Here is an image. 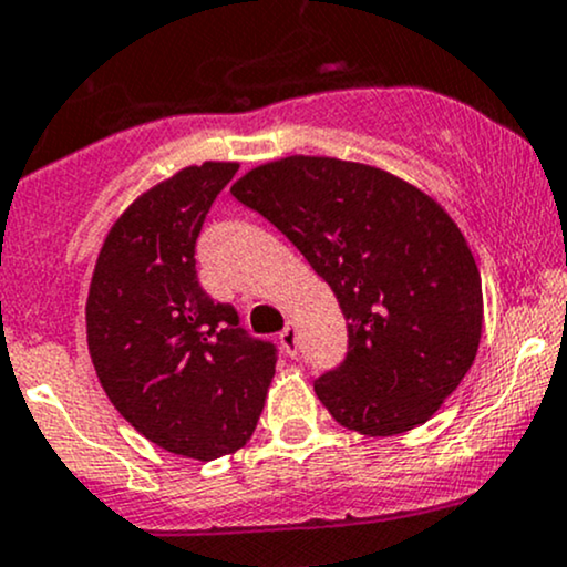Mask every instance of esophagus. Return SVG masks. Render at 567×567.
Returning a JSON list of instances; mask_svg holds the SVG:
<instances>
[{
  "mask_svg": "<svg viewBox=\"0 0 567 567\" xmlns=\"http://www.w3.org/2000/svg\"><path fill=\"white\" fill-rule=\"evenodd\" d=\"M279 343H282V349L288 351V354H296V347H298L296 324H292V322L285 324V330H282V333H279Z\"/></svg>",
  "mask_w": 567,
  "mask_h": 567,
  "instance_id": "34e87169",
  "label": "esophagus"
}]
</instances>
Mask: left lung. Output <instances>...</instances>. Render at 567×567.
<instances>
[{
    "label": "left lung",
    "mask_w": 567,
    "mask_h": 567,
    "mask_svg": "<svg viewBox=\"0 0 567 567\" xmlns=\"http://www.w3.org/2000/svg\"><path fill=\"white\" fill-rule=\"evenodd\" d=\"M231 194L301 250L347 317V360L315 381L330 415L368 437L426 424L483 336V279L445 207L381 167L303 154L252 167Z\"/></svg>",
    "instance_id": "8db88e82"
}]
</instances>
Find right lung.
<instances>
[{
	"mask_svg": "<svg viewBox=\"0 0 567 567\" xmlns=\"http://www.w3.org/2000/svg\"><path fill=\"white\" fill-rule=\"evenodd\" d=\"M237 162H202L143 192L114 220L90 279L87 349L135 432L167 453L213 461L256 432L275 343L250 338L199 288L194 245Z\"/></svg>",
	"mask_w": 567,
	"mask_h": 567,
	"instance_id": "add662e5",
	"label": "right lung"
}]
</instances>
